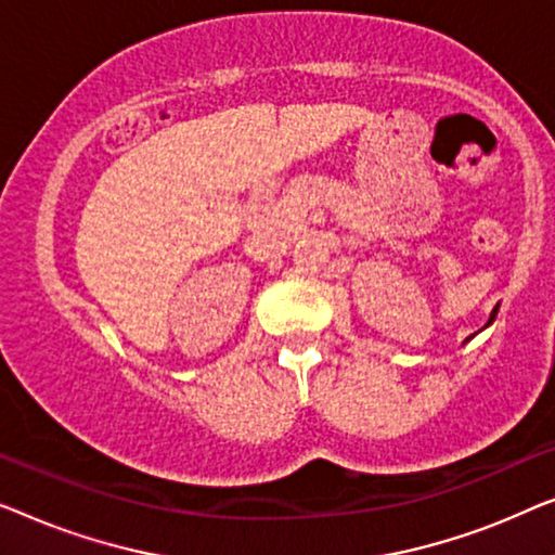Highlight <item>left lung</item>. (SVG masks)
Returning <instances> with one entry per match:
<instances>
[{
	"mask_svg": "<svg viewBox=\"0 0 555 555\" xmlns=\"http://www.w3.org/2000/svg\"><path fill=\"white\" fill-rule=\"evenodd\" d=\"M493 319H495V311H493V314H490V319H488V324H486V326H490V324H493ZM486 326H482V330H486ZM473 337H475V334H473ZM473 337H467L465 341H470Z\"/></svg>",
	"mask_w": 555,
	"mask_h": 555,
	"instance_id": "1",
	"label": "left lung"
}]
</instances>
